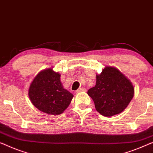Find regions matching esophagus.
Segmentation results:
<instances>
[{"instance_id": "esophagus-1", "label": "esophagus", "mask_w": 153, "mask_h": 153, "mask_svg": "<svg viewBox=\"0 0 153 153\" xmlns=\"http://www.w3.org/2000/svg\"><path fill=\"white\" fill-rule=\"evenodd\" d=\"M86 89L84 88H79L78 90H76V92H85Z\"/></svg>"}]
</instances>
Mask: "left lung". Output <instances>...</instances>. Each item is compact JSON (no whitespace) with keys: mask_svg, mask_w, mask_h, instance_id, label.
<instances>
[{"mask_svg":"<svg viewBox=\"0 0 153 153\" xmlns=\"http://www.w3.org/2000/svg\"><path fill=\"white\" fill-rule=\"evenodd\" d=\"M88 94L92 99L97 111L105 117H112L125 110L134 96V88L119 70L105 67L97 74L96 85Z\"/></svg>","mask_w":153,"mask_h":153,"instance_id":"obj_1","label":"left lung"}]
</instances>
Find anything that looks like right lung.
Returning <instances> with one entry per match:
<instances>
[{"label":"right lung","mask_w":153,"mask_h":153,"mask_svg":"<svg viewBox=\"0 0 153 153\" xmlns=\"http://www.w3.org/2000/svg\"><path fill=\"white\" fill-rule=\"evenodd\" d=\"M61 75L52 69L39 72L31 83L29 97L39 110L49 114H60L68 107L73 95L64 89Z\"/></svg>","instance_id":"right-lung-1"}]
</instances>
